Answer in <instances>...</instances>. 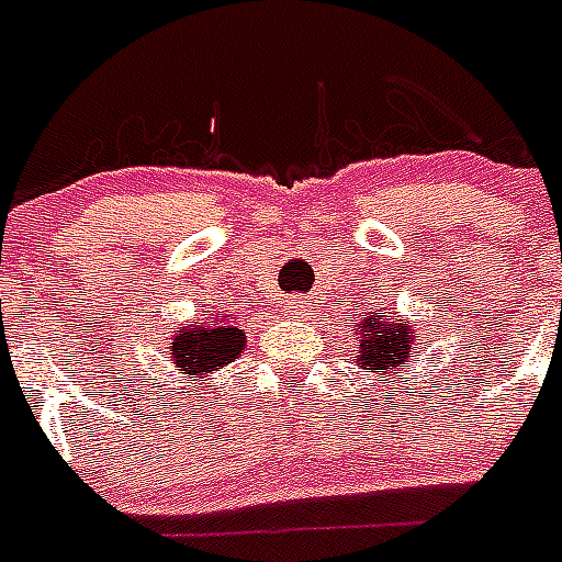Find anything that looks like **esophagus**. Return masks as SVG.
<instances>
[{"instance_id": "34e87169", "label": "esophagus", "mask_w": 562, "mask_h": 562, "mask_svg": "<svg viewBox=\"0 0 562 562\" xmlns=\"http://www.w3.org/2000/svg\"><path fill=\"white\" fill-rule=\"evenodd\" d=\"M286 313H290V316H304V313H307V304H304V299L293 295V299L286 302Z\"/></svg>"}]
</instances>
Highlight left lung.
Listing matches in <instances>:
<instances>
[{"instance_id": "obj_1", "label": "left lung", "mask_w": 562, "mask_h": 562, "mask_svg": "<svg viewBox=\"0 0 562 562\" xmlns=\"http://www.w3.org/2000/svg\"><path fill=\"white\" fill-rule=\"evenodd\" d=\"M357 330V366L371 374H389V371L401 374L397 368L406 366L412 345H415L412 325H406L403 318L383 322V316H366Z\"/></svg>"}]
</instances>
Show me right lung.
<instances>
[{"mask_svg": "<svg viewBox=\"0 0 562 562\" xmlns=\"http://www.w3.org/2000/svg\"><path fill=\"white\" fill-rule=\"evenodd\" d=\"M244 342L240 327L228 325L223 316L205 318L203 325L179 330L170 342V359L179 374H214L237 359V353H244Z\"/></svg>", "mask_w": 562, "mask_h": 562, "instance_id": "add662e5", "label": "right lung"}]
</instances>
